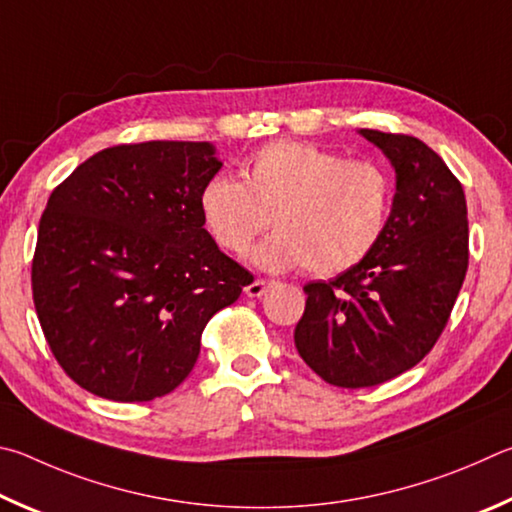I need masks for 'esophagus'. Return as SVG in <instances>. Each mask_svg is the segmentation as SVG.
I'll use <instances>...</instances> for the list:
<instances>
[{"mask_svg": "<svg viewBox=\"0 0 512 512\" xmlns=\"http://www.w3.org/2000/svg\"><path fill=\"white\" fill-rule=\"evenodd\" d=\"M267 288H270V281H263V279H256V281H251L247 288H245V294L247 297H254V299H258V297H263V294L267 292Z\"/></svg>", "mask_w": 512, "mask_h": 512, "instance_id": "34e87169", "label": "esophagus"}]
</instances>
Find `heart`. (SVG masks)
<instances>
[{
  "mask_svg": "<svg viewBox=\"0 0 512 512\" xmlns=\"http://www.w3.org/2000/svg\"><path fill=\"white\" fill-rule=\"evenodd\" d=\"M391 200V177L373 161L344 159L315 143L274 141L249 157L242 179L211 177L200 213L213 240L238 256L272 218L276 231L251 251V261L272 272L306 265L310 274L333 276L378 245Z\"/></svg>",
  "mask_w": 512,
  "mask_h": 512,
  "instance_id": "obj_1",
  "label": "heart"
}]
</instances>
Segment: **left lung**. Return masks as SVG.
Segmentation results:
<instances>
[{
    "label": "left lung",
    "mask_w": 512,
    "mask_h": 512,
    "mask_svg": "<svg viewBox=\"0 0 512 512\" xmlns=\"http://www.w3.org/2000/svg\"><path fill=\"white\" fill-rule=\"evenodd\" d=\"M396 170L382 238L333 281L308 283L294 346L312 371L344 389L375 387L432 351L468 272L463 186L416 137L360 130Z\"/></svg>",
    "instance_id": "1"
}]
</instances>
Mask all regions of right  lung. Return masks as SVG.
Here are the masks:
<instances>
[{
  "label": "right lung",
  "instance_id": "add662e5",
  "mask_svg": "<svg viewBox=\"0 0 512 512\" xmlns=\"http://www.w3.org/2000/svg\"><path fill=\"white\" fill-rule=\"evenodd\" d=\"M220 168L209 141L130 143L96 152L51 193L33 303L58 364L94 396L177 389L204 326L254 281L204 229L200 193Z\"/></svg>",
  "mask_w": 512,
  "mask_h": 512
}]
</instances>
